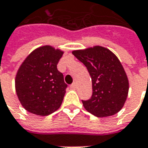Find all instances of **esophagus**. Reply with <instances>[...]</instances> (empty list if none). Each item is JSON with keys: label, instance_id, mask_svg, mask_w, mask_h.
Instances as JSON below:
<instances>
[{"label": "esophagus", "instance_id": "1", "mask_svg": "<svg viewBox=\"0 0 148 148\" xmlns=\"http://www.w3.org/2000/svg\"><path fill=\"white\" fill-rule=\"evenodd\" d=\"M70 87H71L72 89H75V88H76V84H75V83H73V84L70 86Z\"/></svg>", "mask_w": 148, "mask_h": 148}]
</instances>
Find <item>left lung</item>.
Here are the masks:
<instances>
[{
    "label": "left lung",
    "mask_w": 148,
    "mask_h": 148,
    "mask_svg": "<svg viewBox=\"0 0 148 148\" xmlns=\"http://www.w3.org/2000/svg\"><path fill=\"white\" fill-rule=\"evenodd\" d=\"M73 54L87 67L92 81V96L83 105L99 117L118 113L129 94V79L122 64L114 53L103 46H95L73 50Z\"/></svg>",
    "instance_id": "obj_1"
}]
</instances>
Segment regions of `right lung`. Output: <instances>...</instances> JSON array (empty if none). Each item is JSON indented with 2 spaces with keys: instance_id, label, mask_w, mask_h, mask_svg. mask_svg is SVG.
Listing matches in <instances>:
<instances>
[{
  "instance_id": "right-lung-1",
  "label": "right lung",
  "mask_w": 148,
  "mask_h": 148,
  "mask_svg": "<svg viewBox=\"0 0 148 148\" xmlns=\"http://www.w3.org/2000/svg\"><path fill=\"white\" fill-rule=\"evenodd\" d=\"M64 51L49 45L31 52L17 71L15 87L23 107L38 116H47L60 108L67 84L57 64Z\"/></svg>"
}]
</instances>
